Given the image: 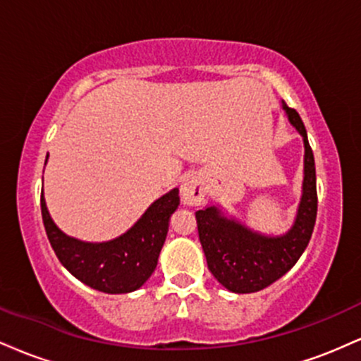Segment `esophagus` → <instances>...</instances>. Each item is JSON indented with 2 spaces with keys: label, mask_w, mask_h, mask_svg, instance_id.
Instances as JSON below:
<instances>
[{
  "label": "esophagus",
  "mask_w": 361,
  "mask_h": 361,
  "mask_svg": "<svg viewBox=\"0 0 361 361\" xmlns=\"http://www.w3.org/2000/svg\"><path fill=\"white\" fill-rule=\"evenodd\" d=\"M205 185L202 178L198 175H190L185 178L183 185H181V202L185 205L197 207L202 205L205 200Z\"/></svg>",
  "instance_id": "1"
}]
</instances>
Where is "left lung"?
Masks as SVG:
<instances>
[{"mask_svg": "<svg viewBox=\"0 0 361 361\" xmlns=\"http://www.w3.org/2000/svg\"><path fill=\"white\" fill-rule=\"evenodd\" d=\"M281 109L304 140V181L293 226L281 235H267L227 217L217 205L195 212L209 270L222 287L234 293L258 292L281 279L305 251L316 224V164L307 130L295 110L285 102Z\"/></svg>", "mask_w": 361, "mask_h": 361, "instance_id": "obj_1", "label": "left lung"}]
</instances>
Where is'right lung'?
Segmentation results:
<instances>
[{"mask_svg": "<svg viewBox=\"0 0 361 361\" xmlns=\"http://www.w3.org/2000/svg\"><path fill=\"white\" fill-rule=\"evenodd\" d=\"M178 193V188L169 190L149 205L127 233L103 243L81 241L62 233L49 214L44 192L40 209L49 243L66 270L100 292L128 293L142 287L156 270L168 234L169 217L180 205Z\"/></svg>", "mask_w": 361, "mask_h": 361, "instance_id": "1", "label": "right lung"}]
</instances>
